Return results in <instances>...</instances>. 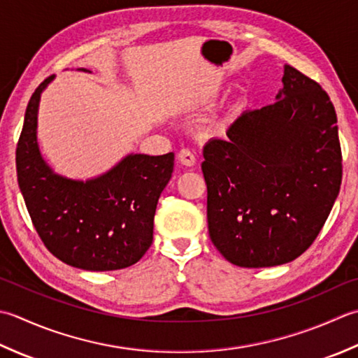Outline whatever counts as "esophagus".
I'll return each instance as SVG.
<instances>
[{
  "instance_id": "obj_1",
  "label": "esophagus",
  "mask_w": 358,
  "mask_h": 358,
  "mask_svg": "<svg viewBox=\"0 0 358 358\" xmlns=\"http://www.w3.org/2000/svg\"><path fill=\"white\" fill-rule=\"evenodd\" d=\"M178 159H179V162L182 165H185V166H193L196 164V159H194L193 151L188 150V148H182L178 152Z\"/></svg>"
}]
</instances>
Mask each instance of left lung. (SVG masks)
<instances>
[{"label":"left lung","instance_id":"left-lung-1","mask_svg":"<svg viewBox=\"0 0 358 358\" xmlns=\"http://www.w3.org/2000/svg\"><path fill=\"white\" fill-rule=\"evenodd\" d=\"M276 101L249 109L203 147L210 239L239 267H272L309 249L337 199L341 147L327 92L284 68Z\"/></svg>","mask_w":358,"mask_h":358}]
</instances>
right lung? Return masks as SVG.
<instances>
[{"instance_id": "right-lung-1", "label": "right lung", "mask_w": 358, "mask_h": 358, "mask_svg": "<svg viewBox=\"0 0 358 358\" xmlns=\"http://www.w3.org/2000/svg\"><path fill=\"white\" fill-rule=\"evenodd\" d=\"M52 78L29 100L17 143L18 185L29 216L46 249L64 264L92 272L133 266L152 243L156 206L171 178L174 155H131L86 182L57 176L36 145L40 94Z\"/></svg>"}]
</instances>
